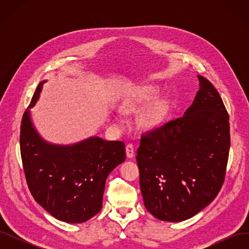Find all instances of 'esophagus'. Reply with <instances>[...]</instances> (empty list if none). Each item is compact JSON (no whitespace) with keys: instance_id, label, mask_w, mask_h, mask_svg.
I'll list each match as a JSON object with an SVG mask.
<instances>
[{"instance_id":"esophagus-1","label":"esophagus","mask_w":249,"mask_h":249,"mask_svg":"<svg viewBox=\"0 0 249 249\" xmlns=\"http://www.w3.org/2000/svg\"><path fill=\"white\" fill-rule=\"evenodd\" d=\"M125 152H126V157L127 158H133L134 157V145L132 144V143L126 144Z\"/></svg>"}]
</instances>
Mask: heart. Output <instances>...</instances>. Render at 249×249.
<instances>
[{"instance_id":"obj_1","label":"heart","mask_w":249,"mask_h":249,"mask_svg":"<svg viewBox=\"0 0 249 249\" xmlns=\"http://www.w3.org/2000/svg\"><path fill=\"white\" fill-rule=\"evenodd\" d=\"M158 90L155 87L141 89L123 105L125 112H138L156 99ZM168 114V104L163 100L156 101L141 117V124L145 127H155L161 124Z\"/></svg>"}]
</instances>
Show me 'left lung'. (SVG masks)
<instances>
[{"label":"left lung","mask_w":249,"mask_h":249,"mask_svg":"<svg viewBox=\"0 0 249 249\" xmlns=\"http://www.w3.org/2000/svg\"><path fill=\"white\" fill-rule=\"evenodd\" d=\"M197 78L199 90L185 114L143 134L137 149L143 201L159 220L189 219L214 200L224 182L230 117L212 83Z\"/></svg>","instance_id":"1"}]
</instances>
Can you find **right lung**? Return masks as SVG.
Returning a JSON list of instances; mask_svg holds the SVG:
<instances>
[{"mask_svg": "<svg viewBox=\"0 0 249 249\" xmlns=\"http://www.w3.org/2000/svg\"><path fill=\"white\" fill-rule=\"evenodd\" d=\"M44 83L37 86L29 108ZM29 108L21 118L19 144L30 192L58 220L87 221L102 209L109 173L125 160L124 143L90 137L72 145L51 144L35 130Z\"/></svg>", "mask_w": 249, "mask_h": 249, "instance_id": "1", "label": "right lung"}]
</instances>
